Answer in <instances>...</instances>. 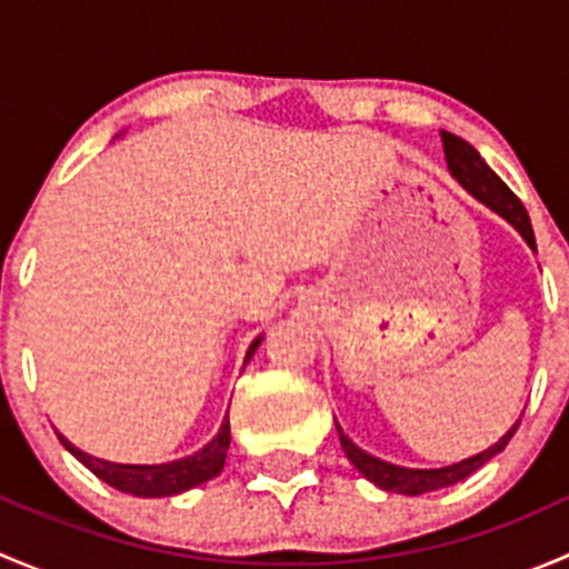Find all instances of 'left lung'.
Here are the masks:
<instances>
[{
    "mask_svg": "<svg viewBox=\"0 0 569 569\" xmlns=\"http://www.w3.org/2000/svg\"><path fill=\"white\" fill-rule=\"evenodd\" d=\"M440 140H443L446 162H449V170L457 176V181H460L462 187L473 194V198H479L481 203L490 206L492 211H498L503 220L512 222V226L520 231V237H523L526 242L537 250L529 211H526V206L520 203L518 194H515L512 189L501 181V178L492 173L490 168H487V162L479 157V151H476L470 142H465L462 137L451 134V131H440ZM518 427H520V421L515 423V427L509 429V432L503 435L496 446H490V449L481 451V455L470 457V460H462L457 465H449V468H438V470L399 468V465L377 460V457L360 451L358 446H355L352 440L341 432V427H338V438H341V446H343V451H347L349 462H352L355 468L366 476V479L375 481L377 487H382V490H388V492H399V496H423V492L440 490V487H449V485H457V481L468 479L473 470H479L481 465L490 462L498 451L507 449V443L512 440V435L518 432Z\"/></svg>",
    "mask_w": 569,
    "mask_h": 569,
    "instance_id": "8db88e82",
    "label": "left lung"
}]
</instances>
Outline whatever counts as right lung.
<instances>
[{
	"label": "right lung",
	"instance_id": "right-lung-1",
	"mask_svg": "<svg viewBox=\"0 0 569 569\" xmlns=\"http://www.w3.org/2000/svg\"><path fill=\"white\" fill-rule=\"evenodd\" d=\"M258 341H261V338H256V341L250 343L244 363L252 358ZM57 438H60V443L66 446V449L71 451V455L77 457L84 468L93 470L101 481H107V485L114 487V490L129 492V496H140V498H162V496H178V492L189 490V487L203 485V481L214 479V476L220 473L222 465H226L228 446H231V423H228V418H226L220 427V432H217V438L211 440L206 449H200L198 455L183 457V460H176V462H164V465L104 462V460H96V457L84 455V451H79L77 446L68 443L62 435H57Z\"/></svg>",
	"mask_w": 569,
	"mask_h": 569
}]
</instances>
